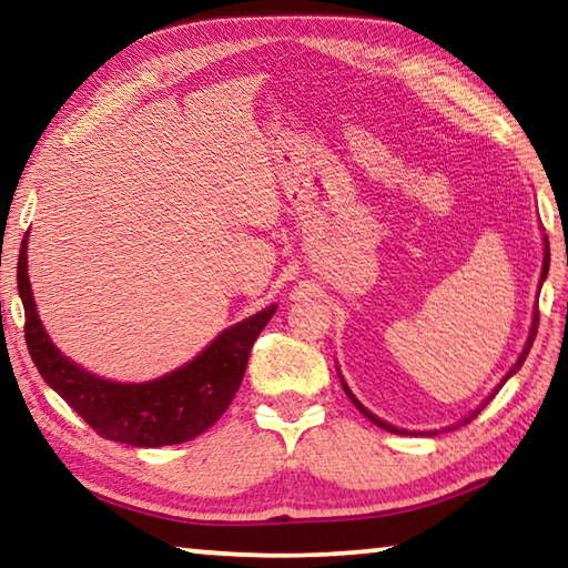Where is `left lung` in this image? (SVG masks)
I'll use <instances>...</instances> for the list:
<instances>
[{
    "label": "left lung",
    "mask_w": 568,
    "mask_h": 568,
    "mask_svg": "<svg viewBox=\"0 0 568 568\" xmlns=\"http://www.w3.org/2000/svg\"><path fill=\"white\" fill-rule=\"evenodd\" d=\"M546 273H549V240H546V255H544V271H541V283H544V277H546ZM538 287H541V285H538ZM536 331H538V307H536V313H534V325H531V335H528V341H526V348H524V353H521V355H518V361L514 363V368L506 373V378H504L501 383H498V386H496V390H494V396H496V393H498V390H501V386H504V383H506L508 378H511V376H514V373H516V371H518V368H521V365H524V361H526V355H528V351H531V345H534V341H536ZM338 376H341V373H338ZM341 381H343V378H341ZM343 390H345V393H348V398H351V400L355 403V408H358L361 413H365V416H368V418H371L373 423H376V426H381V428H386V430H390V434H400V436H403V434H408V430H398L396 426H388V423H383L381 418H376V416H373V413H368V410H365V408L361 406V403H358V400H355V396H353V393L348 390V386H345V383H343ZM494 396H491V398H494ZM491 398H488V400H491ZM488 400H486V403H488ZM486 403H484V406H486ZM484 406H480V408H476L474 413H470V416H468V418L464 420V426H466V423H470V420H474V418L478 416V413H480V410H484ZM430 436H436V430H430Z\"/></svg>",
    "instance_id": "8db88e82"
}]
</instances>
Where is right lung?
<instances>
[{
    "instance_id": "add662e5",
    "label": "right lung",
    "mask_w": 568,
    "mask_h": 568,
    "mask_svg": "<svg viewBox=\"0 0 568 568\" xmlns=\"http://www.w3.org/2000/svg\"><path fill=\"white\" fill-rule=\"evenodd\" d=\"M24 305V341L40 376L70 403L102 438L158 448L185 444L223 416L243 383L250 348L273 318L275 305L250 315L207 345L195 361L150 383H112L92 376L54 348L37 315L27 275V235L17 263Z\"/></svg>"
}]
</instances>
